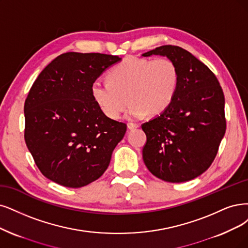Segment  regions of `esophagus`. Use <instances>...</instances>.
I'll use <instances>...</instances> for the list:
<instances>
[{
	"label": "esophagus",
	"mask_w": 248,
	"mask_h": 248,
	"mask_svg": "<svg viewBox=\"0 0 248 248\" xmlns=\"http://www.w3.org/2000/svg\"><path fill=\"white\" fill-rule=\"evenodd\" d=\"M137 127H139L138 124H134V123L127 124V129L129 130H134V129H137Z\"/></svg>",
	"instance_id": "1"
}]
</instances>
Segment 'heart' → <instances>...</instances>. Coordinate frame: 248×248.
Segmentation results:
<instances>
[{
    "label": "heart",
    "instance_id": "obj_1",
    "mask_svg": "<svg viewBox=\"0 0 248 248\" xmlns=\"http://www.w3.org/2000/svg\"><path fill=\"white\" fill-rule=\"evenodd\" d=\"M109 80L96 79L92 84L95 103L107 117L117 119L129 99L132 104L125 117L133 121L146 113L158 115L170 105L178 90L179 72L167 58L151 61L130 57L110 70Z\"/></svg>",
    "mask_w": 248,
    "mask_h": 248
}]
</instances>
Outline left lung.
I'll return each instance as SVG.
<instances>
[{"instance_id":"8db88e82","label":"left lung","mask_w":248,"mask_h":248,"mask_svg":"<svg viewBox=\"0 0 248 248\" xmlns=\"http://www.w3.org/2000/svg\"><path fill=\"white\" fill-rule=\"evenodd\" d=\"M151 55L173 62L179 85L170 105L142 124L147 137L144 163L166 182L193 180L210 167L226 132L223 90L205 64L178 46H161L142 56Z\"/></svg>"}]
</instances>
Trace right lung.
I'll list each match as a JSON object with an SVG mask.
<instances>
[{
  "label": "right lung",
  "mask_w": 248,
  "mask_h": 248,
  "mask_svg": "<svg viewBox=\"0 0 248 248\" xmlns=\"http://www.w3.org/2000/svg\"><path fill=\"white\" fill-rule=\"evenodd\" d=\"M121 60L100 53H64L34 80L24 104V139L47 179L80 188L107 170L126 124L101 111L91 87Z\"/></svg>",
  "instance_id": "obj_1"
}]
</instances>
